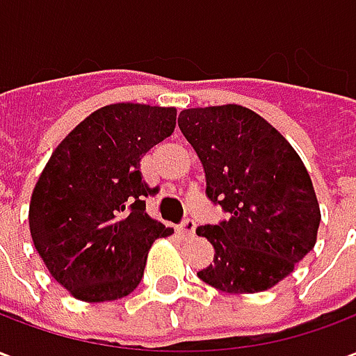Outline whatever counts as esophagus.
Returning <instances> with one entry per match:
<instances>
[{
    "label": "esophagus",
    "instance_id": "34e87169",
    "mask_svg": "<svg viewBox=\"0 0 356 356\" xmlns=\"http://www.w3.org/2000/svg\"><path fill=\"white\" fill-rule=\"evenodd\" d=\"M179 231L183 232V236H185V238H193L194 231H196V223H194L193 219H186V221L181 223Z\"/></svg>",
    "mask_w": 356,
    "mask_h": 356
}]
</instances>
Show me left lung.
Here are the masks:
<instances>
[{
  "instance_id": "8db88e82",
  "label": "left lung",
  "mask_w": 356,
  "mask_h": 356,
  "mask_svg": "<svg viewBox=\"0 0 356 356\" xmlns=\"http://www.w3.org/2000/svg\"><path fill=\"white\" fill-rule=\"evenodd\" d=\"M179 127L204 165L208 198L231 216L196 229L216 250L198 276L225 293L273 288L316 244L321 208L301 158L240 104L186 108Z\"/></svg>"
}]
</instances>
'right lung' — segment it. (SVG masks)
I'll use <instances>...</instances> for the list:
<instances>
[{
  "label": "right lung",
  "mask_w": 356,
  "mask_h": 356,
  "mask_svg": "<svg viewBox=\"0 0 356 356\" xmlns=\"http://www.w3.org/2000/svg\"><path fill=\"white\" fill-rule=\"evenodd\" d=\"M177 110L116 102L66 135L30 200V234L51 276L80 301L101 303L139 286L148 250L170 236L147 213L140 158L170 137Z\"/></svg>",
  "instance_id": "right-lung-1"
}]
</instances>
